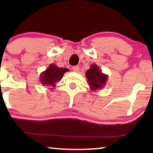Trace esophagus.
Instances as JSON below:
<instances>
[{
  "mask_svg": "<svg viewBox=\"0 0 153 153\" xmlns=\"http://www.w3.org/2000/svg\"><path fill=\"white\" fill-rule=\"evenodd\" d=\"M72 70L75 72H79V66H74L72 68Z\"/></svg>",
  "mask_w": 153,
  "mask_h": 153,
  "instance_id": "34e87169",
  "label": "esophagus"
}]
</instances>
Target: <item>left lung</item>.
<instances>
[{"mask_svg":"<svg viewBox=\"0 0 153 153\" xmlns=\"http://www.w3.org/2000/svg\"><path fill=\"white\" fill-rule=\"evenodd\" d=\"M85 76L88 79L90 89L93 91L102 88L108 80V75L102 73V70L95 64L91 65L89 70L85 72Z\"/></svg>","mask_w":153,"mask_h":153,"instance_id":"left-lung-1","label":"left lung"}]
</instances>
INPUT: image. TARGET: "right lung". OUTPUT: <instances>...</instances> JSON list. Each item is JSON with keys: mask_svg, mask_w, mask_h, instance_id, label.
<instances>
[{"mask_svg": "<svg viewBox=\"0 0 153 153\" xmlns=\"http://www.w3.org/2000/svg\"><path fill=\"white\" fill-rule=\"evenodd\" d=\"M68 69L58 68L54 64H51L47 70L44 71L40 74V82L43 85L56 87V83L61 80L63 75Z\"/></svg>", "mask_w": 153, "mask_h": 153, "instance_id": "1", "label": "right lung"}]
</instances>
